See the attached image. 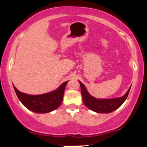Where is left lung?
<instances>
[{"label":"left lung","mask_w":147,"mask_h":147,"mask_svg":"<svg viewBox=\"0 0 147 147\" xmlns=\"http://www.w3.org/2000/svg\"><path fill=\"white\" fill-rule=\"evenodd\" d=\"M79 84H80L84 104L89 109L95 111L96 113H109L113 112L119 107H120L121 105L127 98L130 89H131V87H130L125 95L121 97L113 99H96L92 96H91L88 92L86 88L82 82H79Z\"/></svg>","instance_id":"left-lung-1"}]
</instances>
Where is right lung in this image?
<instances>
[{"mask_svg": "<svg viewBox=\"0 0 147 147\" xmlns=\"http://www.w3.org/2000/svg\"><path fill=\"white\" fill-rule=\"evenodd\" d=\"M68 82V81L65 82L52 92L38 95L23 93L14 86V88L18 98L27 109L37 113H46L57 109L61 104L64 90Z\"/></svg>", "mask_w": 147, "mask_h": 147, "instance_id": "obj_1", "label": "right lung"}]
</instances>
